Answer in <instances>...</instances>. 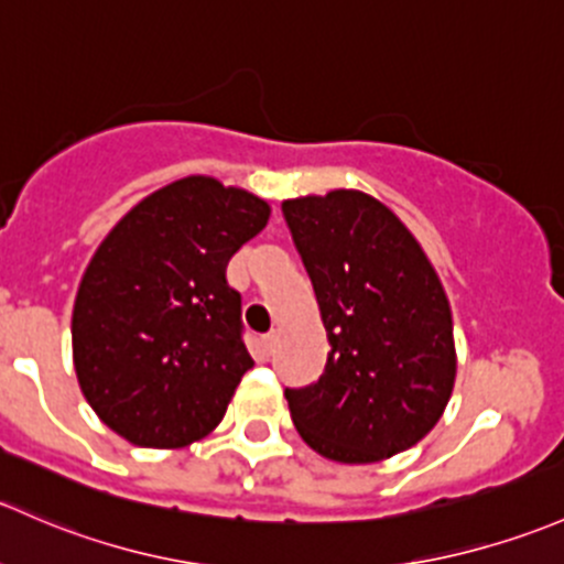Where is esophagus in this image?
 <instances>
[{
  "label": "esophagus",
  "mask_w": 564,
  "mask_h": 564,
  "mask_svg": "<svg viewBox=\"0 0 564 564\" xmlns=\"http://www.w3.org/2000/svg\"><path fill=\"white\" fill-rule=\"evenodd\" d=\"M275 340H278V335H275V332H267V335H262V348H264V354H267V357H270V354H272V348H275Z\"/></svg>",
  "instance_id": "1"
}]
</instances>
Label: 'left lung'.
Instances as JSON below:
<instances>
[{"mask_svg": "<svg viewBox=\"0 0 564 564\" xmlns=\"http://www.w3.org/2000/svg\"><path fill=\"white\" fill-rule=\"evenodd\" d=\"M329 340L322 378L286 389L302 441L367 465L419 441L456 376L452 307L416 237L370 194L337 188L281 205Z\"/></svg>", "mask_w": 564, "mask_h": 564, "instance_id": "left-lung-1", "label": "left lung"}]
</instances>
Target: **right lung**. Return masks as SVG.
Returning a JSON list of instances; mask_svg holds the SVG:
<instances>
[{
	"mask_svg": "<svg viewBox=\"0 0 564 564\" xmlns=\"http://www.w3.org/2000/svg\"><path fill=\"white\" fill-rule=\"evenodd\" d=\"M267 218L264 199L192 175L134 205L88 262L75 372L94 413L134 446L183 448L227 413L253 367L227 264Z\"/></svg>",
	"mask_w": 564,
	"mask_h": 564,
	"instance_id": "right-lung-1",
	"label": "right lung"
}]
</instances>
